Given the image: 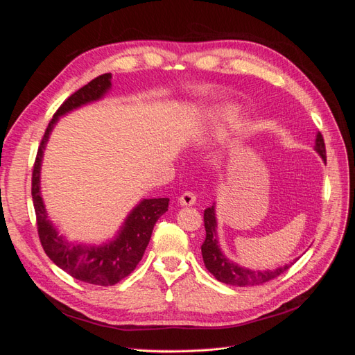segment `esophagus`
<instances>
[{
  "label": "esophagus",
  "mask_w": 355,
  "mask_h": 355,
  "mask_svg": "<svg viewBox=\"0 0 355 355\" xmlns=\"http://www.w3.org/2000/svg\"><path fill=\"white\" fill-rule=\"evenodd\" d=\"M196 201H197V196L194 194V192H191V191H185L184 194L179 197L180 206H194Z\"/></svg>",
  "instance_id": "esophagus-1"
}]
</instances>
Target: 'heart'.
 <instances>
[{
	"instance_id": "heart-1",
	"label": "heart",
	"mask_w": 355,
	"mask_h": 355,
	"mask_svg": "<svg viewBox=\"0 0 355 355\" xmlns=\"http://www.w3.org/2000/svg\"><path fill=\"white\" fill-rule=\"evenodd\" d=\"M235 116H237V108L231 103H220L209 108L206 114V121L211 135H223L227 132V128L235 121Z\"/></svg>"
}]
</instances>
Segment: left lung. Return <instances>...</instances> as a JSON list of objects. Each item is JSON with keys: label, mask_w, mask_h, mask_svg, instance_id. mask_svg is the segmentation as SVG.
<instances>
[{"label": "left lung", "mask_w": 355, "mask_h": 355, "mask_svg": "<svg viewBox=\"0 0 355 355\" xmlns=\"http://www.w3.org/2000/svg\"><path fill=\"white\" fill-rule=\"evenodd\" d=\"M315 151L318 155L326 161V146H324V139L321 133H317L315 137ZM204 228H206V240H204L201 245V254L204 265L209 270L210 274L214 275L216 280L225 283V284H232V286H257L263 284L270 280H274L278 275H282L286 270H288L290 265H284L282 268H277V270L270 271H253L249 268L240 266L230 261L227 256H225L220 250V245L218 243V222H216V213H214V206L204 210Z\"/></svg>", "instance_id": "left-lung-1"}]
</instances>
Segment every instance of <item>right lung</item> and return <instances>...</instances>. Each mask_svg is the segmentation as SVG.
Instances as JSON below:
<instances>
[{"label": "right lung", "instance_id": "add662e5", "mask_svg": "<svg viewBox=\"0 0 355 355\" xmlns=\"http://www.w3.org/2000/svg\"><path fill=\"white\" fill-rule=\"evenodd\" d=\"M111 73H103L92 80L84 87L71 94L63 102L49 123L41 139L37 158L32 170V201H34L38 235L46 254L60 270L68 272L75 280L98 286H114L130 274L141 262L146 245L151 240L154 225L161 214L168 209V198H145L130 211L123 227L108 243L87 245L68 241L58 232L49 219L44 201L41 197V163L49 136L59 116L65 115L83 105L102 99L111 89Z\"/></svg>", "mask_w": 355, "mask_h": 355}]
</instances>
